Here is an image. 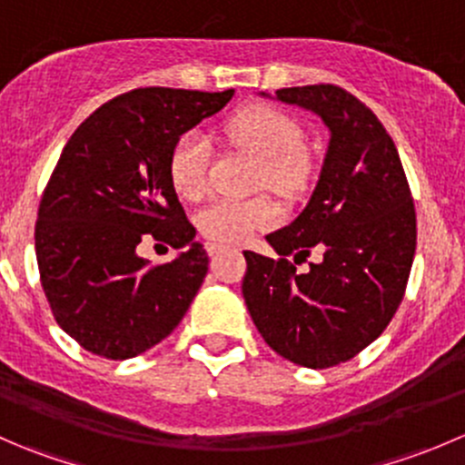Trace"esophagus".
Returning <instances> with one entry per match:
<instances>
[{
	"label": "esophagus",
	"mask_w": 465,
	"mask_h": 465,
	"mask_svg": "<svg viewBox=\"0 0 465 465\" xmlns=\"http://www.w3.org/2000/svg\"><path fill=\"white\" fill-rule=\"evenodd\" d=\"M224 250H227V247L220 245V242H206V252H209V256L220 254V252H224Z\"/></svg>",
	"instance_id": "1"
}]
</instances>
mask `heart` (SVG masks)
<instances>
[{"instance_id":"b5f03b06","label":"heart","mask_w":465,"mask_h":465,"mask_svg":"<svg viewBox=\"0 0 465 465\" xmlns=\"http://www.w3.org/2000/svg\"><path fill=\"white\" fill-rule=\"evenodd\" d=\"M227 142L259 157L256 184L276 195L292 198L302 193L312 177V157L303 148L302 125L274 107L256 105L238 112L224 128ZM211 148L204 134L189 130L173 143L168 175L177 195L203 198L206 191ZM276 218L267 198H224L206 204L198 213V227L206 238L218 242H242L256 229L270 227Z\"/></svg>"}]
</instances>
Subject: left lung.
<instances>
[{
	"instance_id": "8db88e82",
	"label": "left lung",
	"mask_w": 465,
	"mask_h": 465,
	"mask_svg": "<svg viewBox=\"0 0 465 465\" xmlns=\"http://www.w3.org/2000/svg\"><path fill=\"white\" fill-rule=\"evenodd\" d=\"M261 96L317 114L331 139L308 204L265 236L281 259L242 252V297L281 358L335 367L380 337L401 306L416 252L414 203L391 137L353 94L306 85ZM308 255L316 259L299 271Z\"/></svg>"
}]
</instances>
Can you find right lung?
<instances>
[{"instance_id": "1", "label": "right lung", "mask_w": 465, "mask_h": 465, "mask_svg": "<svg viewBox=\"0 0 465 465\" xmlns=\"http://www.w3.org/2000/svg\"><path fill=\"white\" fill-rule=\"evenodd\" d=\"M224 92L145 87L121 94L60 153L35 224L42 288L58 326L83 349L128 360L171 335L203 285L209 256L168 175L177 137L223 110ZM154 237L176 259L136 254Z\"/></svg>"}]
</instances>
